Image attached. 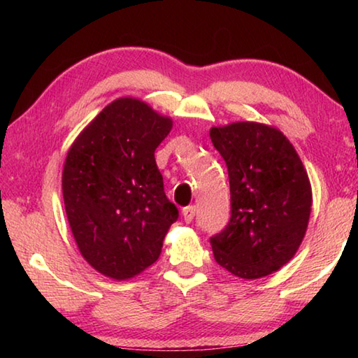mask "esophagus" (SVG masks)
Here are the masks:
<instances>
[{"label":"esophagus","instance_id":"34e87169","mask_svg":"<svg viewBox=\"0 0 358 358\" xmlns=\"http://www.w3.org/2000/svg\"><path fill=\"white\" fill-rule=\"evenodd\" d=\"M181 215H183V220L186 222H191L194 220V216H196V207H194V205H189V207H185L183 211H181Z\"/></svg>","mask_w":358,"mask_h":358}]
</instances>
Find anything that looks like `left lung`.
Instances as JSON below:
<instances>
[{"instance_id":"left-lung-1","label":"left lung","mask_w":358,"mask_h":358,"mask_svg":"<svg viewBox=\"0 0 358 358\" xmlns=\"http://www.w3.org/2000/svg\"><path fill=\"white\" fill-rule=\"evenodd\" d=\"M210 138L226 161L230 221L210 238L215 260L243 280L286 265L305 237L313 192L294 145L275 126L237 121L213 126Z\"/></svg>"}]
</instances>
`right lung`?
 I'll return each mask as SVG.
<instances>
[{
    "instance_id": "1",
    "label": "right lung",
    "mask_w": 358,
    "mask_h": 358,
    "mask_svg": "<svg viewBox=\"0 0 358 358\" xmlns=\"http://www.w3.org/2000/svg\"><path fill=\"white\" fill-rule=\"evenodd\" d=\"M173 126L147 102L118 98L71 145L63 169L66 216L83 259L124 281L153 265L178 210L155 151Z\"/></svg>"
}]
</instances>
